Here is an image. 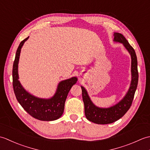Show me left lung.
<instances>
[{
	"mask_svg": "<svg viewBox=\"0 0 150 150\" xmlns=\"http://www.w3.org/2000/svg\"><path fill=\"white\" fill-rule=\"evenodd\" d=\"M113 41L122 44L131 56L132 81L125 96L119 103L109 108H100L95 105L86 90L81 86L86 117L88 120L98 124H111L122 117L131 106L138 84L137 59L134 49L121 33L115 32Z\"/></svg>",
	"mask_w": 150,
	"mask_h": 150,
	"instance_id": "left-lung-1",
	"label": "left lung"
}]
</instances>
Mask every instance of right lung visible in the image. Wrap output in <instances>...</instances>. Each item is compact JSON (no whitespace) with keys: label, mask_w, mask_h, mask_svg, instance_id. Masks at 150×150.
Wrapping results in <instances>:
<instances>
[{"label":"right lung","mask_w":150,"mask_h":150,"mask_svg":"<svg viewBox=\"0 0 150 150\" xmlns=\"http://www.w3.org/2000/svg\"><path fill=\"white\" fill-rule=\"evenodd\" d=\"M28 38L22 41L16 52L12 71L14 93L19 104L35 119L43 121L55 120L63 114L67 96L70 89L77 82V78L73 77L60 81L55 94L49 98L37 97L27 91L18 81V66L22 47Z\"/></svg>","instance_id":"obj_1"}]
</instances>
